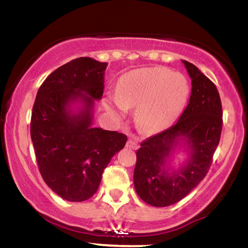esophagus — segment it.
<instances>
[{"label":"esophagus","instance_id":"34e87169","mask_svg":"<svg viewBox=\"0 0 248 248\" xmlns=\"http://www.w3.org/2000/svg\"><path fill=\"white\" fill-rule=\"evenodd\" d=\"M127 147L131 148V150H137V148L140 147V145L137 144V141H135V140H129L127 141Z\"/></svg>","mask_w":248,"mask_h":248}]
</instances>
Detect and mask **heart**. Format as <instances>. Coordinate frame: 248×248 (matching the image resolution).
<instances>
[{
	"mask_svg": "<svg viewBox=\"0 0 248 248\" xmlns=\"http://www.w3.org/2000/svg\"><path fill=\"white\" fill-rule=\"evenodd\" d=\"M186 77L168 68H140L122 75L115 94L104 98V107L121 118L127 108H136L135 124L141 133L151 135L166 129L176 119L189 96Z\"/></svg>",
	"mask_w": 248,
	"mask_h": 248,
	"instance_id": "1",
	"label": "heart"
}]
</instances>
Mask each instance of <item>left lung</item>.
<instances>
[{"label":"left lung","instance_id":"8db88e82","mask_svg":"<svg viewBox=\"0 0 248 248\" xmlns=\"http://www.w3.org/2000/svg\"><path fill=\"white\" fill-rule=\"evenodd\" d=\"M183 62L191 79L187 108L173 126L141 141L136 152L135 189L145 203L156 207L179 202L204 179L222 130V105L216 85L193 63ZM179 146L188 158L174 170L169 163Z\"/></svg>","mask_w":248,"mask_h":248}]
</instances>
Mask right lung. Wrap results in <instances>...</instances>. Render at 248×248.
Returning a JSON list of instances; mask_svg holds the SVG:
<instances>
[{
    "label": "right lung",
    "instance_id": "add662e5",
    "mask_svg": "<svg viewBox=\"0 0 248 248\" xmlns=\"http://www.w3.org/2000/svg\"><path fill=\"white\" fill-rule=\"evenodd\" d=\"M107 62L75 59L45 79L32 107L31 136L46 185L69 202L96 193L112 156L126 145V135L93 128L95 100L104 90ZM74 104H79L74 110Z\"/></svg>",
    "mask_w": 248,
    "mask_h": 248
}]
</instances>
